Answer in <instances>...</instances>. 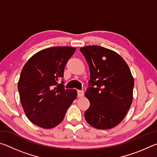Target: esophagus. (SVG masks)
Returning <instances> with one entry per match:
<instances>
[{"label": "esophagus", "instance_id": "esophagus-1", "mask_svg": "<svg viewBox=\"0 0 157 157\" xmlns=\"http://www.w3.org/2000/svg\"><path fill=\"white\" fill-rule=\"evenodd\" d=\"M84 95V91L83 90H78V96L82 97Z\"/></svg>", "mask_w": 157, "mask_h": 157}]
</instances>
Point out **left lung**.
Masks as SVG:
<instances>
[{"mask_svg":"<svg viewBox=\"0 0 157 157\" xmlns=\"http://www.w3.org/2000/svg\"><path fill=\"white\" fill-rule=\"evenodd\" d=\"M79 50L90 70L85 93L90 106L84 118L95 128H112L123 120L132 105L134 81L131 71L113 50L99 46L82 47Z\"/></svg>","mask_w":157,"mask_h":157,"instance_id":"8db88e82","label":"left lung"}]
</instances>
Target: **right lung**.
Instances as JSON below:
<instances>
[{"label": "right lung", "mask_w": 157, "mask_h": 157, "mask_svg": "<svg viewBox=\"0 0 157 157\" xmlns=\"http://www.w3.org/2000/svg\"><path fill=\"white\" fill-rule=\"evenodd\" d=\"M75 50L67 46L48 48L34 55L23 66L18 90L26 116L36 125L46 129L58 125L77 98L76 90L65 89L62 79L66 63Z\"/></svg>", "instance_id": "right-lung-1"}]
</instances>
